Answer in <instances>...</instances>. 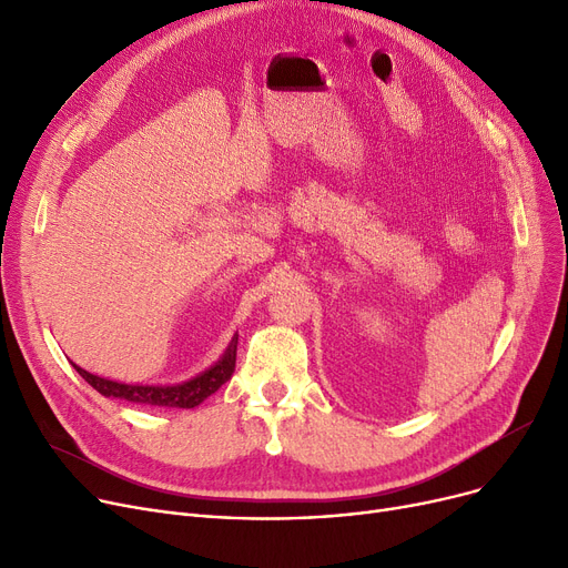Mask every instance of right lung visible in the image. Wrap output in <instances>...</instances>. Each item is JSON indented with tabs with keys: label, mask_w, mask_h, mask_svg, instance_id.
<instances>
[{
	"label": "right lung",
	"mask_w": 568,
	"mask_h": 568,
	"mask_svg": "<svg viewBox=\"0 0 568 568\" xmlns=\"http://www.w3.org/2000/svg\"><path fill=\"white\" fill-rule=\"evenodd\" d=\"M236 341L239 338L234 336L232 343L227 345L225 354L212 368H206L204 373H200L193 379L182 382V384H124V382H114V379L92 375L84 368L75 366L73 362L71 364L80 373V377L87 384H92L94 389L105 398H122V400L138 403V405L191 409V407H197L204 398L216 394L221 386L232 377L234 364H236Z\"/></svg>",
	"instance_id": "add662e5"
}]
</instances>
